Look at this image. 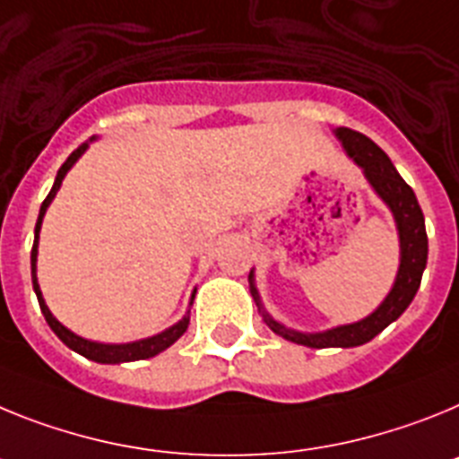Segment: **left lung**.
Wrapping results in <instances>:
<instances>
[{
	"label": "left lung",
	"mask_w": 459,
	"mask_h": 459,
	"mask_svg": "<svg viewBox=\"0 0 459 459\" xmlns=\"http://www.w3.org/2000/svg\"><path fill=\"white\" fill-rule=\"evenodd\" d=\"M337 138L344 145L346 154H349L353 161L365 170V178L369 180V185L374 186L378 196L384 198L385 205L393 210V217L397 221V230H400V270H397V279L393 290L388 293L381 305H378L377 312L369 314L368 318H362L358 324L351 325H340V328L325 330V333L316 334H305L296 333V330L284 328L281 324H277L274 318H270L268 314L263 312L261 298H258V290L254 286V277L249 274V281H252V296L256 300V307L263 312L265 324L270 325L273 333H277L279 337H284L289 342H296L302 346H312V349H328V346H342V349H349V346H360L365 342L374 340L384 328H388L395 318L402 316L406 307L411 305L413 296H416L418 286H420L422 270L428 265V233H425V217H422V210L418 205V198L413 194V189L402 180V175L397 173L393 161L388 159V154L381 150L374 141H369L365 134H358L353 129H342L334 131Z\"/></svg>",
	"instance_id": "8db88e82"
}]
</instances>
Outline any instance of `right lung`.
<instances>
[{"mask_svg": "<svg viewBox=\"0 0 459 459\" xmlns=\"http://www.w3.org/2000/svg\"><path fill=\"white\" fill-rule=\"evenodd\" d=\"M87 150V143H82L78 150H74V152L69 154V159L62 163V169L57 170V178H55V185L53 189H50V194L46 196V201H43L41 205V212H39V221H37V238H34V247H31V284H34V290H37V298H39V305H41V312L43 316H46L48 325L53 328V333L57 334L59 340L64 342V344L69 346V349H74L75 353H81V356L90 358V360L94 362H106V365H117V362H131V360H145V358H152L157 356V353H161V351L169 349L170 344H175V342L180 340L182 334H185V330L189 328V316H185L180 321V324H175L173 328L163 330L161 334H154V337H147V340H141V342H131V344H99V342H90V340H82V337H78V334L71 333L69 328H64L62 324H59L57 318L50 314V309H48L46 300H43L41 296V289H39V281H37V252H39V230H41V221H43V214H46L48 205H50V201L55 198V194L59 191V186H62V180L64 175L69 173V169L74 166L75 161H78V157H81L82 152Z\"/></svg>", "mask_w": 459, "mask_h": 459, "instance_id": "obj_1", "label": "right lung"}]
</instances>
